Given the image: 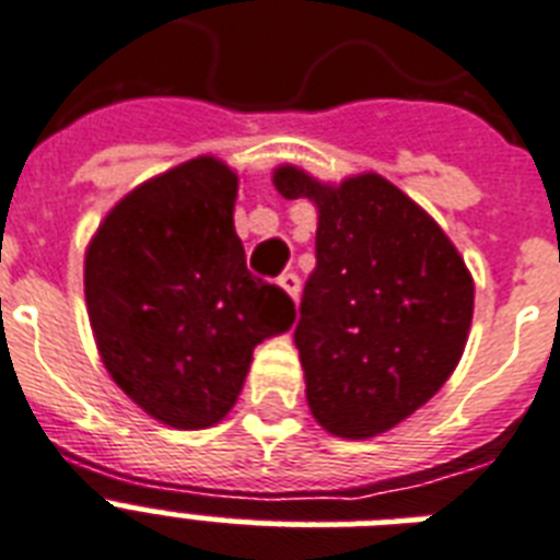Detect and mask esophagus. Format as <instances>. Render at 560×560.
Listing matches in <instances>:
<instances>
[{"mask_svg":"<svg viewBox=\"0 0 560 560\" xmlns=\"http://www.w3.org/2000/svg\"><path fill=\"white\" fill-rule=\"evenodd\" d=\"M279 288L284 290L293 302H296L299 290H302V281H299L296 272H284V276H279Z\"/></svg>","mask_w":560,"mask_h":560,"instance_id":"1","label":"esophagus"}]
</instances>
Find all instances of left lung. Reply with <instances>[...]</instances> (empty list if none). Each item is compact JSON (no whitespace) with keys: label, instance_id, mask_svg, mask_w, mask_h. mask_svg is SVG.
Returning <instances> with one entry per match:
<instances>
[{"label":"left lung","instance_id":"obj_1","mask_svg":"<svg viewBox=\"0 0 560 560\" xmlns=\"http://www.w3.org/2000/svg\"><path fill=\"white\" fill-rule=\"evenodd\" d=\"M272 186L316 206V270L293 334L311 416L351 442L386 433L459 366L474 319L465 258L381 174L331 186L279 165Z\"/></svg>","mask_w":560,"mask_h":560}]
</instances>
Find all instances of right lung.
<instances>
[{"label":"right lung","mask_w":560,"mask_h":560,"mask_svg":"<svg viewBox=\"0 0 560 560\" xmlns=\"http://www.w3.org/2000/svg\"><path fill=\"white\" fill-rule=\"evenodd\" d=\"M235 197L226 162H183L125 194L83 258L101 363L136 407L174 430L223 421L255 346L296 319L284 290L246 270Z\"/></svg>","instance_id":"1"}]
</instances>
